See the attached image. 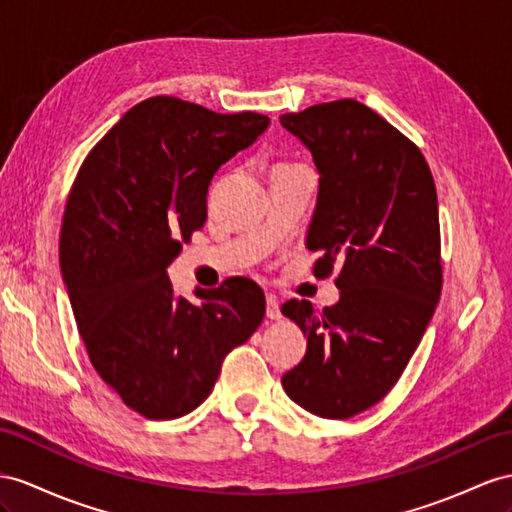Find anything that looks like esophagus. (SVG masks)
<instances>
[{
  "mask_svg": "<svg viewBox=\"0 0 512 512\" xmlns=\"http://www.w3.org/2000/svg\"><path fill=\"white\" fill-rule=\"evenodd\" d=\"M266 318H270V320L281 318V307L274 296H266Z\"/></svg>",
  "mask_w": 512,
  "mask_h": 512,
  "instance_id": "34e87169",
  "label": "esophagus"
}]
</instances>
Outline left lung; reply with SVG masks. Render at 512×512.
<instances>
[{
	"instance_id": "obj_1",
	"label": "left lung",
	"mask_w": 512,
	"mask_h": 512,
	"mask_svg": "<svg viewBox=\"0 0 512 512\" xmlns=\"http://www.w3.org/2000/svg\"><path fill=\"white\" fill-rule=\"evenodd\" d=\"M281 125L320 173L307 231L309 251L322 253L313 274L339 270L333 307H281L307 335L303 361L281 383L309 413L348 419L398 383L439 303L435 179L417 144L355 99L283 114Z\"/></svg>"
}]
</instances>
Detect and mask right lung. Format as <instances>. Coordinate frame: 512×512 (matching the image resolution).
<instances>
[{"instance_id": "add662e5", "label": "right lung", "mask_w": 512, "mask_h": 512, "mask_svg": "<svg viewBox=\"0 0 512 512\" xmlns=\"http://www.w3.org/2000/svg\"><path fill=\"white\" fill-rule=\"evenodd\" d=\"M268 125L257 112L151 97L95 144L73 181L60 268L77 329L103 383L147 419L194 411L264 320L255 281L196 287L190 303L173 294L166 268L205 225L216 170Z\"/></svg>"}]
</instances>
